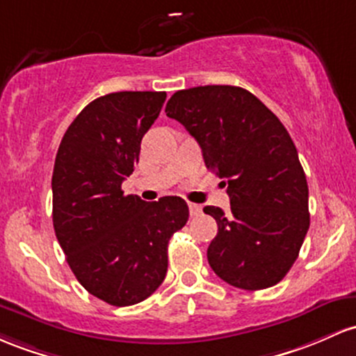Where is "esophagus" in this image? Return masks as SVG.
Instances as JSON below:
<instances>
[{"label":"esophagus","instance_id":"34e87169","mask_svg":"<svg viewBox=\"0 0 356 356\" xmlns=\"http://www.w3.org/2000/svg\"><path fill=\"white\" fill-rule=\"evenodd\" d=\"M202 208L199 204H194V202H189V213L191 216H197V214H201Z\"/></svg>","mask_w":356,"mask_h":356}]
</instances>
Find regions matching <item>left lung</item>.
<instances>
[{"mask_svg": "<svg viewBox=\"0 0 356 356\" xmlns=\"http://www.w3.org/2000/svg\"><path fill=\"white\" fill-rule=\"evenodd\" d=\"M167 116L184 124L206 167L228 186L208 261L220 279L245 291L279 284L309 229V189L298 148L280 120L238 86H199L172 95Z\"/></svg>", "mask_w": 356, "mask_h": 356, "instance_id": "1", "label": "left lung"}]
</instances>
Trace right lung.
<instances>
[{
	"instance_id": "add662e5",
	"label": "right lung",
	"mask_w": 356,
	"mask_h": 356,
	"mask_svg": "<svg viewBox=\"0 0 356 356\" xmlns=\"http://www.w3.org/2000/svg\"><path fill=\"white\" fill-rule=\"evenodd\" d=\"M165 97L163 91L97 97L70 123L57 150L56 236L81 286L111 306H131L157 291L170 236L189 220L184 199L147 202L121 191Z\"/></svg>"
}]
</instances>
